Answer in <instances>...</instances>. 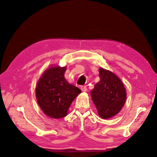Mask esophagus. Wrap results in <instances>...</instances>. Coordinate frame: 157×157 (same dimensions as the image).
Listing matches in <instances>:
<instances>
[{
  "mask_svg": "<svg viewBox=\"0 0 157 157\" xmlns=\"http://www.w3.org/2000/svg\"><path fill=\"white\" fill-rule=\"evenodd\" d=\"M81 90H82V91H84V92H86V91H88L87 86H81Z\"/></svg>",
  "mask_w": 157,
  "mask_h": 157,
  "instance_id": "obj_1",
  "label": "esophagus"
}]
</instances>
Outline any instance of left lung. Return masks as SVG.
I'll list each match as a JSON object with an SVG mask.
<instances>
[{"mask_svg": "<svg viewBox=\"0 0 157 157\" xmlns=\"http://www.w3.org/2000/svg\"><path fill=\"white\" fill-rule=\"evenodd\" d=\"M100 81L91 91V99L102 119L120 112L126 100V92L120 78L111 71L100 68Z\"/></svg>", "mask_w": 157, "mask_h": 157, "instance_id": "left-lung-1", "label": "left lung"}]
</instances>
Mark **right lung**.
I'll return each mask as SVG.
<instances>
[{"instance_id":"right-lung-1","label":"right lung","mask_w":157,"mask_h":157,"mask_svg":"<svg viewBox=\"0 0 157 157\" xmlns=\"http://www.w3.org/2000/svg\"><path fill=\"white\" fill-rule=\"evenodd\" d=\"M66 70V67H51L45 71L37 84V102L49 117H66L71 103L81 92L80 89L69 84L65 79Z\"/></svg>"}]
</instances>
